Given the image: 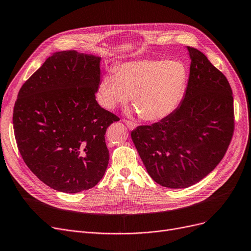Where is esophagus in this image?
<instances>
[{"mask_svg": "<svg viewBox=\"0 0 251 251\" xmlns=\"http://www.w3.org/2000/svg\"><path fill=\"white\" fill-rule=\"evenodd\" d=\"M124 123L127 125V127L130 129V130H133L136 128V124L134 122H131V121H128V120H124Z\"/></svg>", "mask_w": 251, "mask_h": 251, "instance_id": "esophagus-1", "label": "esophagus"}]
</instances>
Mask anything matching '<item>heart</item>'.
Wrapping results in <instances>:
<instances>
[{"label":"heart","instance_id":"heart-1","mask_svg":"<svg viewBox=\"0 0 251 251\" xmlns=\"http://www.w3.org/2000/svg\"><path fill=\"white\" fill-rule=\"evenodd\" d=\"M188 83V70L178 60L139 59L124 62L115 74L103 75L97 89V101L113 110L131 100L141 118L160 121L179 104Z\"/></svg>","mask_w":251,"mask_h":251}]
</instances>
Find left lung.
Here are the masks:
<instances>
[{
	"mask_svg": "<svg viewBox=\"0 0 251 251\" xmlns=\"http://www.w3.org/2000/svg\"><path fill=\"white\" fill-rule=\"evenodd\" d=\"M190 77L180 105L131 138L150 176L170 189L189 188L224 158L234 132L231 86L198 49L187 47Z\"/></svg>",
	"mask_w": 251,
	"mask_h": 251,
	"instance_id": "obj_1",
	"label": "left lung"
}]
</instances>
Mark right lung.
I'll list each match as a JSON object with an SVG mask.
<instances>
[{
    "mask_svg": "<svg viewBox=\"0 0 251 251\" xmlns=\"http://www.w3.org/2000/svg\"><path fill=\"white\" fill-rule=\"evenodd\" d=\"M101 57L54 53L21 87L13 128L21 157L53 190H89L104 176L106 128L119 118L95 100Z\"/></svg>",
    "mask_w": 251,
    "mask_h": 251,
    "instance_id": "add662e5",
    "label": "right lung"
}]
</instances>
